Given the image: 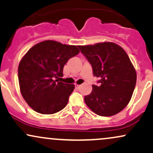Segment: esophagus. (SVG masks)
Wrapping results in <instances>:
<instances>
[{
  "label": "esophagus",
  "instance_id": "obj_1",
  "mask_svg": "<svg viewBox=\"0 0 153 153\" xmlns=\"http://www.w3.org/2000/svg\"><path fill=\"white\" fill-rule=\"evenodd\" d=\"M80 87H81V85H78V84H75V87H76V89H79L80 88Z\"/></svg>",
  "mask_w": 153,
  "mask_h": 153
}]
</instances>
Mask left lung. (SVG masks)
Wrapping results in <instances>:
<instances>
[{"instance_id":"left-lung-1","label":"left lung","mask_w":153,"mask_h":153,"mask_svg":"<svg viewBox=\"0 0 153 153\" xmlns=\"http://www.w3.org/2000/svg\"><path fill=\"white\" fill-rule=\"evenodd\" d=\"M92 66L100 85L93 84L91 94L84 97L86 105L100 116L109 117L121 112L130 102L137 74L128 55L112 42L79 46Z\"/></svg>"}]
</instances>
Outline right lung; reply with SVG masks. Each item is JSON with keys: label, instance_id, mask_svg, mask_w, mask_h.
I'll use <instances>...</instances> for the list:
<instances>
[{"label": "right lung", "instance_id": "right-lung-1", "mask_svg": "<svg viewBox=\"0 0 153 153\" xmlns=\"http://www.w3.org/2000/svg\"><path fill=\"white\" fill-rule=\"evenodd\" d=\"M79 53L78 46L47 40L34 45L19 63L20 90L26 103L43 114L61 111L69 101L74 84L59 82L69 59Z\"/></svg>", "mask_w": 153, "mask_h": 153}]
</instances>
